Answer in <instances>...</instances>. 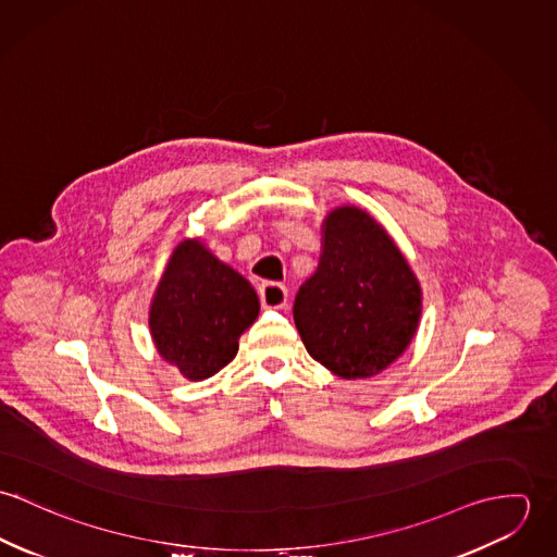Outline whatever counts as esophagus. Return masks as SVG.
Here are the masks:
<instances>
[{"label": "esophagus", "mask_w": 557, "mask_h": 557, "mask_svg": "<svg viewBox=\"0 0 557 557\" xmlns=\"http://www.w3.org/2000/svg\"><path fill=\"white\" fill-rule=\"evenodd\" d=\"M259 300L263 309H285L287 307V289L281 283H263L259 287Z\"/></svg>", "instance_id": "34e87169"}]
</instances>
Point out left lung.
<instances>
[{"label": "left lung", "mask_w": 557, "mask_h": 557, "mask_svg": "<svg viewBox=\"0 0 557 557\" xmlns=\"http://www.w3.org/2000/svg\"><path fill=\"white\" fill-rule=\"evenodd\" d=\"M420 313V283L395 239L356 206L332 210L318 270L294 302L307 351L343 380L373 377L407 349Z\"/></svg>", "instance_id": "8db88e82"}]
</instances>
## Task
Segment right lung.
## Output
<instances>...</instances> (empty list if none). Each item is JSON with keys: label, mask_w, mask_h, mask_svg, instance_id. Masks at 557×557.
Masks as SVG:
<instances>
[{"label": "right lung", "mask_w": 557, "mask_h": 557, "mask_svg": "<svg viewBox=\"0 0 557 557\" xmlns=\"http://www.w3.org/2000/svg\"><path fill=\"white\" fill-rule=\"evenodd\" d=\"M257 315L252 285L201 239H184L160 276L150 332L162 360L186 380L201 382L236 358L239 334Z\"/></svg>", "instance_id": "1"}]
</instances>
